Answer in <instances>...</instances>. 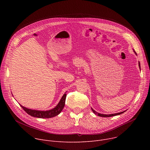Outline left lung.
<instances>
[{"label": "left lung", "mask_w": 150, "mask_h": 150, "mask_svg": "<svg viewBox=\"0 0 150 150\" xmlns=\"http://www.w3.org/2000/svg\"><path fill=\"white\" fill-rule=\"evenodd\" d=\"M134 53H135V54L137 56V53L135 52V50H134ZM138 65H139V69H141L140 62H138ZM91 110H93V112H94V113L95 115H98V116H100V117H112V116H115L119 115H120V114L123 113L125 112H126V110H125V111H123V112H120V113H113V114H110V115H105V114H101V113H99L97 112H96V111H95L93 108H91Z\"/></svg>", "instance_id": "obj_1"}]
</instances>
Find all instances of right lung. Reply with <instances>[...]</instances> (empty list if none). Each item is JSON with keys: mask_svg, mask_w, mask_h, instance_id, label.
I'll list each match as a JSON object with an SVG mask.
<instances>
[{"mask_svg": "<svg viewBox=\"0 0 150 150\" xmlns=\"http://www.w3.org/2000/svg\"><path fill=\"white\" fill-rule=\"evenodd\" d=\"M67 93V92H66ZM66 93L63 94L62 97L61 98L60 101L57 104V105L53 109L49 110H33L30 109H28L25 108V107L23 106L21 104L20 105L22 107V108L30 116L38 117V118H51L53 117L54 116H57L60 113L62 110H63L64 106H65V100H66V97L67 94Z\"/></svg>", "mask_w": 150, "mask_h": 150, "instance_id": "add662e5", "label": "right lung"}]
</instances>
